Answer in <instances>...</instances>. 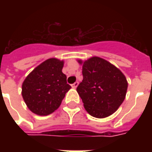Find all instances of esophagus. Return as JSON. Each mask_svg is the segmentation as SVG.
<instances>
[{"label": "esophagus", "mask_w": 152, "mask_h": 152, "mask_svg": "<svg viewBox=\"0 0 152 152\" xmlns=\"http://www.w3.org/2000/svg\"><path fill=\"white\" fill-rule=\"evenodd\" d=\"M78 85H79L78 81H76V82L74 83V84H72V88H74V89H76V87L78 86Z\"/></svg>", "instance_id": "esophagus-1"}]
</instances>
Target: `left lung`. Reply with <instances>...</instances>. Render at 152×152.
<instances>
[{
	"label": "left lung",
	"mask_w": 152,
	"mask_h": 152,
	"mask_svg": "<svg viewBox=\"0 0 152 152\" xmlns=\"http://www.w3.org/2000/svg\"><path fill=\"white\" fill-rule=\"evenodd\" d=\"M77 62L82 65V82L76 89L86 112L96 118H106L124 102L128 88L121 70L99 57Z\"/></svg>",
	"instance_id": "8db88e82"
}]
</instances>
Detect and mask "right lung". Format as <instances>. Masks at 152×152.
Segmentation results:
<instances>
[{
    "mask_svg": "<svg viewBox=\"0 0 152 152\" xmlns=\"http://www.w3.org/2000/svg\"><path fill=\"white\" fill-rule=\"evenodd\" d=\"M64 61L51 58L32 70L22 85V96L28 109L38 115H48L58 108L72 87L63 74Z\"/></svg>",
    "mask_w": 152,
    "mask_h": 152,
    "instance_id": "add662e5",
    "label": "right lung"
}]
</instances>
